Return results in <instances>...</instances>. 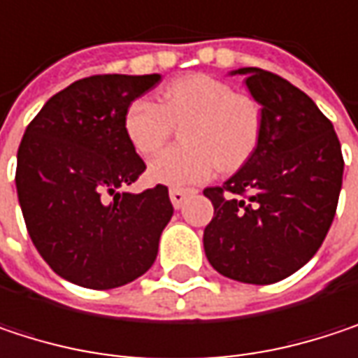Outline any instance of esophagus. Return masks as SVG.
<instances>
[{"label":"esophagus","instance_id":"1","mask_svg":"<svg viewBox=\"0 0 358 358\" xmlns=\"http://www.w3.org/2000/svg\"><path fill=\"white\" fill-rule=\"evenodd\" d=\"M192 194V190H184V188H172L170 190V201H172V205L180 209L182 205H184V201L188 199Z\"/></svg>","mask_w":358,"mask_h":358}]
</instances>
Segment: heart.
Listing matches in <instances>:
<instances>
[{
  "mask_svg": "<svg viewBox=\"0 0 358 358\" xmlns=\"http://www.w3.org/2000/svg\"><path fill=\"white\" fill-rule=\"evenodd\" d=\"M122 126L128 145L143 157L166 145L172 126H182V147L159 153L147 176L166 186H188L209 180L217 168L234 172L245 166L259 147L263 117L257 101L234 93L230 85L190 74L170 83L157 103L132 101Z\"/></svg>",
  "mask_w": 358,
  "mask_h": 358,
  "instance_id": "obj_1",
  "label": "heart"
}]
</instances>
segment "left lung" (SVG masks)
Segmentation results:
<instances>
[{"label":"left lung","mask_w":358,"mask_h":358,"mask_svg":"<svg viewBox=\"0 0 358 358\" xmlns=\"http://www.w3.org/2000/svg\"><path fill=\"white\" fill-rule=\"evenodd\" d=\"M261 106V141L224 186L205 188L213 220L203 232L209 263L245 284H273L299 271L334 222L344 159L331 122L286 78L238 68Z\"/></svg>","instance_id":"left-lung-1"}]
</instances>
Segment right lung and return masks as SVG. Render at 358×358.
<instances>
[{
  "instance_id": "right-lung-1",
  "label": "right lung",
  "mask_w": 358,
  "mask_h": 358,
  "mask_svg": "<svg viewBox=\"0 0 358 358\" xmlns=\"http://www.w3.org/2000/svg\"><path fill=\"white\" fill-rule=\"evenodd\" d=\"M159 74H99L53 95L18 147L16 190L38 255L64 280L109 290L141 278L172 220L168 188L126 192L145 162L124 134L126 108Z\"/></svg>"
}]
</instances>
